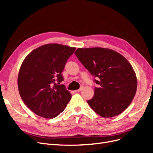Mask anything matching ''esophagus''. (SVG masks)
Returning a JSON list of instances; mask_svg holds the SVG:
<instances>
[{
    "instance_id": "34e87169",
    "label": "esophagus",
    "mask_w": 153,
    "mask_h": 153,
    "mask_svg": "<svg viewBox=\"0 0 153 153\" xmlns=\"http://www.w3.org/2000/svg\"><path fill=\"white\" fill-rule=\"evenodd\" d=\"M82 89H83V87H82V86H81V87H80V89H79L75 90V92H80V91H81L82 90Z\"/></svg>"
}]
</instances>
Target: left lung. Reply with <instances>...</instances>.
<instances>
[{
    "label": "left lung",
    "instance_id": "obj_1",
    "mask_svg": "<svg viewBox=\"0 0 153 153\" xmlns=\"http://www.w3.org/2000/svg\"><path fill=\"white\" fill-rule=\"evenodd\" d=\"M75 54L98 85L92 98L87 101L91 108L105 118L121 114L131 103L137 88L130 63L122 55L107 48H78Z\"/></svg>",
    "mask_w": 153,
    "mask_h": 153
}]
</instances>
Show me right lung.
Here are the masks:
<instances>
[{"label": "right lung", "mask_w": 153, "mask_h": 153, "mask_svg": "<svg viewBox=\"0 0 153 153\" xmlns=\"http://www.w3.org/2000/svg\"><path fill=\"white\" fill-rule=\"evenodd\" d=\"M75 48L48 44L34 50L22 64L18 87L25 105L39 116L53 119L62 112L71 98L62 72Z\"/></svg>", "instance_id": "obj_1"}]
</instances>
